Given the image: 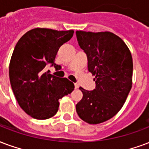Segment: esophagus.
<instances>
[{
  "mask_svg": "<svg viewBox=\"0 0 149 149\" xmlns=\"http://www.w3.org/2000/svg\"><path fill=\"white\" fill-rule=\"evenodd\" d=\"M74 85H75V88L77 89V88H79V84L77 83H75L74 84Z\"/></svg>",
  "mask_w": 149,
  "mask_h": 149,
  "instance_id": "obj_1",
  "label": "esophagus"
}]
</instances>
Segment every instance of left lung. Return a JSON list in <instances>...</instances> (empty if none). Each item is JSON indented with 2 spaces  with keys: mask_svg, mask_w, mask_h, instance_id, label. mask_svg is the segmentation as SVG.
<instances>
[{
  "mask_svg": "<svg viewBox=\"0 0 149 149\" xmlns=\"http://www.w3.org/2000/svg\"><path fill=\"white\" fill-rule=\"evenodd\" d=\"M79 46L88 58V69L95 76V88H80L83 98L77 113L89 124L107 121L121 110L132 88L133 59L122 38L113 33L77 31Z\"/></svg>",
  "mask_w": 149,
  "mask_h": 149,
  "instance_id": "8db88e82",
  "label": "left lung"
}]
</instances>
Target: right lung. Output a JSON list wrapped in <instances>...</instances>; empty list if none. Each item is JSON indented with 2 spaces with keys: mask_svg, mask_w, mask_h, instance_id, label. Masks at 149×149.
I'll list each match as a JSON object with an SVG mask.
<instances>
[{
  "mask_svg": "<svg viewBox=\"0 0 149 149\" xmlns=\"http://www.w3.org/2000/svg\"><path fill=\"white\" fill-rule=\"evenodd\" d=\"M74 31L35 28L19 38L9 65V79L16 99L27 114L38 120L47 119L58 111V100L74 90L67 78L49 74L47 65L54 63L60 47Z\"/></svg>",
  "mask_w": 149,
  "mask_h": 149,
  "instance_id": "1",
  "label": "right lung"
}]
</instances>
